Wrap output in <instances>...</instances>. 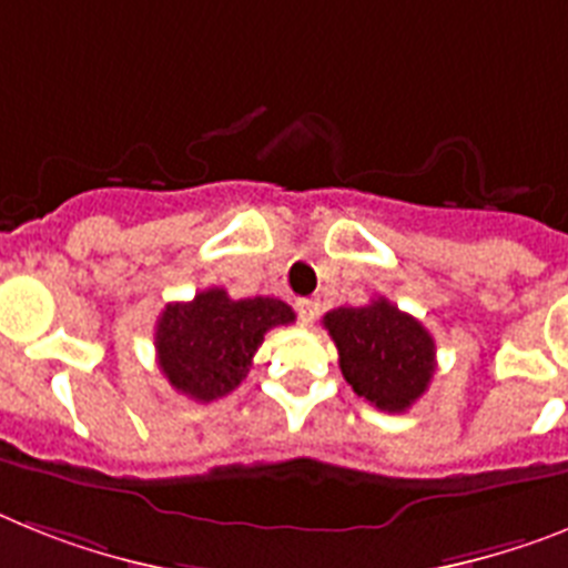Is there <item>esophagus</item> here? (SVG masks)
<instances>
[{"instance_id":"obj_1","label":"esophagus","mask_w":568,"mask_h":568,"mask_svg":"<svg viewBox=\"0 0 568 568\" xmlns=\"http://www.w3.org/2000/svg\"><path fill=\"white\" fill-rule=\"evenodd\" d=\"M295 307H298V313H302L304 318H316L318 310H322V304H318V298H298V302H295Z\"/></svg>"}]
</instances>
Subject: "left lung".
<instances>
[{
  "mask_svg": "<svg viewBox=\"0 0 568 568\" xmlns=\"http://www.w3.org/2000/svg\"><path fill=\"white\" fill-rule=\"evenodd\" d=\"M324 327L336 342L347 385L379 410L402 414L428 390L436 371L434 338L387 298L331 310Z\"/></svg>",
  "mask_w": 568,
  "mask_h": 568,
  "instance_id": "left-lung-1",
  "label": "left lung"
}]
</instances>
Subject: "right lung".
Wrapping results in <instances>:
<instances>
[{
  "label": "right lung",
  "instance_id": "add662e5",
  "mask_svg": "<svg viewBox=\"0 0 568 568\" xmlns=\"http://www.w3.org/2000/svg\"><path fill=\"white\" fill-rule=\"evenodd\" d=\"M290 322L295 313L281 298H230L221 287L203 290L192 302L166 304L160 313L158 365L178 394L215 402L246 379L264 333Z\"/></svg>",
  "mask_w": 568,
  "mask_h": 568
}]
</instances>
